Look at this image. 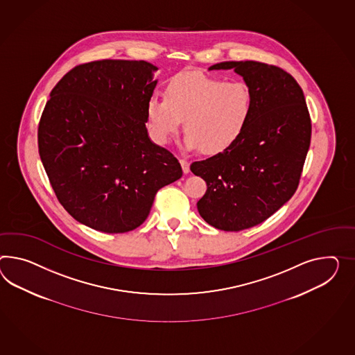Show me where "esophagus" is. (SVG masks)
Returning a JSON list of instances; mask_svg holds the SVG:
<instances>
[{"instance_id":"34e87169","label":"esophagus","mask_w":355,"mask_h":355,"mask_svg":"<svg viewBox=\"0 0 355 355\" xmlns=\"http://www.w3.org/2000/svg\"><path fill=\"white\" fill-rule=\"evenodd\" d=\"M180 164H182V173H188L191 171V164H189V161H187V159H180Z\"/></svg>"}]
</instances>
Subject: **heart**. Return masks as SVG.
<instances>
[{"label":"heart","instance_id":"b5f03b06","mask_svg":"<svg viewBox=\"0 0 355 355\" xmlns=\"http://www.w3.org/2000/svg\"><path fill=\"white\" fill-rule=\"evenodd\" d=\"M252 114V96L242 82H224L200 72L175 76L164 99L152 98L146 107L148 125L158 144H166L182 128L185 148L220 155L243 135Z\"/></svg>","mask_w":355,"mask_h":355}]
</instances>
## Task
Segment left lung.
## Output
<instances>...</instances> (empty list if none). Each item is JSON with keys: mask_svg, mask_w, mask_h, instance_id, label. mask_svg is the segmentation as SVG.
Returning <instances> with one entry per match:
<instances>
[{"mask_svg": "<svg viewBox=\"0 0 355 355\" xmlns=\"http://www.w3.org/2000/svg\"><path fill=\"white\" fill-rule=\"evenodd\" d=\"M234 69L252 96L243 135L220 155L191 164L207 191L200 216L225 232L254 227L291 198L300 182L311 137V121L300 85L290 73L254 60L223 62L212 69Z\"/></svg>", "mask_w": 355, "mask_h": 355, "instance_id": "1", "label": "left lung"}]
</instances>
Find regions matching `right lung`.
Segmentation results:
<instances>
[{
	"mask_svg": "<svg viewBox=\"0 0 355 355\" xmlns=\"http://www.w3.org/2000/svg\"><path fill=\"white\" fill-rule=\"evenodd\" d=\"M157 67L96 60L55 85L38 123V152L68 214L104 233H126L148 218L157 191L182 166L148 137L146 107Z\"/></svg>",
	"mask_w": 355,
	"mask_h": 355,
	"instance_id": "add662e5",
	"label": "right lung"
}]
</instances>
